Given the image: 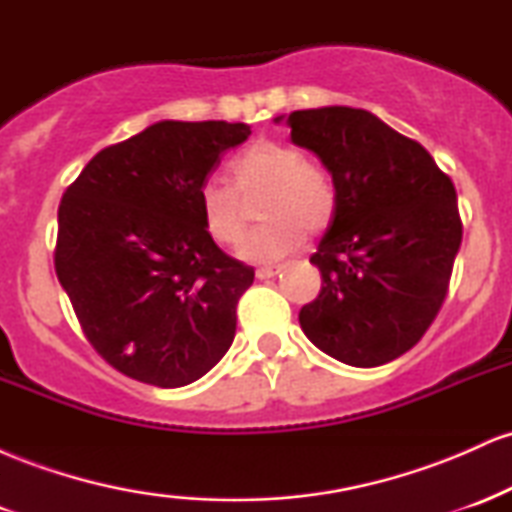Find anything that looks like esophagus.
Wrapping results in <instances>:
<instances>
[{"label": "esophagus", "mask_w": 512, "mask_h": 512, "mask_svg": "<svg viewBox=\"0 0 512 512\" xmlns=\"http://www.w3.org/2000/svg\"><path fill=\"white\" fill-rule=\"evenodd\" d=\"M255 274L257 279H272V276L279 274V267H260Z\"/></svg>", "instance_id": "obj_1"}]
</instances>
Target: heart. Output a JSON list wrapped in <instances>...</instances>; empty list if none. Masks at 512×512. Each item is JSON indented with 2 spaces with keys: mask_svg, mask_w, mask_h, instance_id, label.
I'll list each match as a JSON object with an SVG mask.
<instances>
[{
  "mask_svg": "<svg viewBox=\"0 0 512 512\" xmlns=\"http://www.w3.org/2000/svg\"><path fill=\"white\" fill-rule=\"evenodd\" d=\"M228 182L207 180L197 190V209L207 236L219 245H236L245 231L240 197L260 195L264 219L240 243L238 255L267 264L291 255L305 233H320L337 214V187L327 170L308 161L298 146L257 142L228 163Z\"/></svg>",
  "mask_w": 512,
  "mask_h": 512,
  "instance_id": "obj_1",
  "label": "heart"
}]
</instances>
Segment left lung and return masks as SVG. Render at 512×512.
Listing matches in <instances>:
<instances>
[{"instance_id": "8db88e82", "label": "left lung", "mask_w": 512, "mask_h": 512, "mask_svg": "<svg viewBox=\"0 0 512 512\" xmlns=\"http://www.w3.org/2000/svg\"><path fill=\"white\" fill-rule=\"evenodd\" d=\"M286 122L337 187V214L310 257L322 289L298 313L305 337L356 368L395 361L448 293L462 243L455 185L424 146L368 110L330 105Z\"/></svg>"}]
</instances>
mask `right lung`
<instances>
[{
  "label": "right lung",
  "instance_id": "right-lung-1",
  "mask_svg": "<svg viewBox=\"0 0 512 512\" xmlns=\"http://www.w3.org/2000/svg\"><path fill=\"white\" fill-rule=\"evenodd\" d=\"M248 137L243 122H156L98 151L64 192L57 279L88 342L127 378L190 385L233 344L255 269L207 236L197 190Z\"/></svg>",
  "mask_w": 512,
  "mask_h": 512
}]
</instances>
